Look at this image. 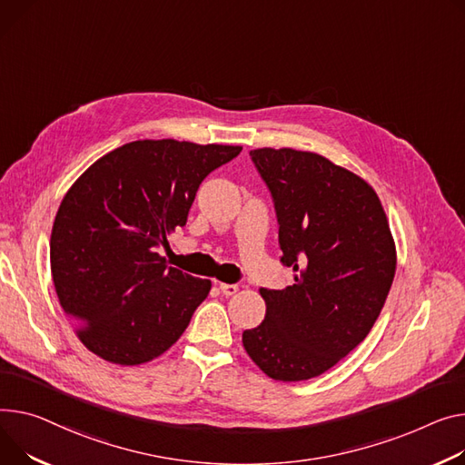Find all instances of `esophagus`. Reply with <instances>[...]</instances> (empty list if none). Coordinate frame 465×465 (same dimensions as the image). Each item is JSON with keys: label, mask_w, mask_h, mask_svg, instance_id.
Masks as SVG:
<instances>
[{"label": "esophagus", "mask_w": 465, "mask_h": 465, "mask_svg": "<svg viewBox=\"0 0 465 465\" xmlns=\"http://www.w3.org/2000/svg\"><path fill=\"white\" fill-rule=\"evenodd\" d=\"M219 290L223 295L230 297V295H235L239 292V286L237 284H219Z\"/></svg>", "instance_id": "obj_1"}]
</instances>
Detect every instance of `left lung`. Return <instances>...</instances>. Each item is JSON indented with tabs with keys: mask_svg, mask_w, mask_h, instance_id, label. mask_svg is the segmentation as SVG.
<instances>
[{
	"mask_svg": "<svg viewBox=\"0 0 465 465\" xmlns=\"http://www.w3.org/2000/svg\"><path fill=\"white\" fill-rule=\"evenodd\" d=\"M251 157L271 191L293 284L262 288L265 320L242 346L276 381L316 378L374 327L396 271L383 205L357 173L312 151L262 147Z\"/></svg>",
	"mask_w": 465,
	"mask_h": 465,
	"instance_id": "8db88e82",
	"label": "left lung"
}]
</instances>
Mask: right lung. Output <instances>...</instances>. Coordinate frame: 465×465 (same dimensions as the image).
Instances as JSON below:
<instances>
[{"label": "right lung", "mask_w": 465, "mask_h": 465, "mask_svg": "<svg viewBox=\"0 0 465 465\" xmlns=\"http://www.w3.org/2000/svg\"><path fill=\"white\" fill-rule=\"evenodd\" d=\"M241 145L136 140L93 163L61 202L50 237V269L61 308L97 357L143 364L189 327L211 281L157 251L187 224L200 183Z\"/></svg>", "instance_id": "1"}]
</instances>
